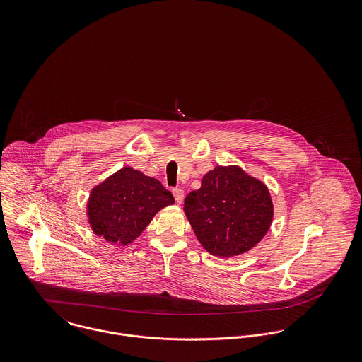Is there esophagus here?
Segmentation results:
<instances>
[{"label": "esophagus", "instance_id": "34e87169", "mask_svg": "<svg viewBox=\"0 0 362 362\" xmlns=\"http://www.w3.org/2000/svg\"><path fill=\"white\" fill-rule=\"evenodd\" d=\"M173 195H174V198H175V202H177V204H181V202L184 201V191H182L181 188H175V189H173Z\"/></svg>", "mask_w": 362, "mask_h": 362}]
</instances>
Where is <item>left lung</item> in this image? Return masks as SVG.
<instances>
[{"instance_id":"obj_1","label":"left lung","mask_w":362,"mask_h":362,"mask_svg":"<svg viewBox=\"0 0 362 362\" xmlns=\"http://www.w3.org/2000/svg\"><path fill=\"white\" fill-rule=\"evenodd\" d=\"M185 216L209 254L231 258L258 245L274 209L267 187L240 165H216L184 201Z\"/></svg>"}]
</instances>
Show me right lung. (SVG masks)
I'll use <instances>...</instances> for the list:
<instances>
[{
	"instance_id": "right-lung-1",
	"label": "right lung",
	"mask_w": 362,
	"mask_h": 362,
	"mask_svg": "<svg viewBox=\"0 0 362 362\" xmlns=\"http://www.w3.org/2000/svg\"><path fill=\"white\" fill-rule=\"evenodd\" d=\"M174 205L158 180L122 167L92 188L86 214L93 233L112 245H128L151 224L156 213Z\"/></svg>"
}]
</instances>
